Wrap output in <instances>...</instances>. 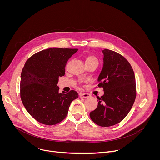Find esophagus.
<instances>
[{
	"label": "esophagus",
	"instance_id": "34e87169",
	"mask_svg": "<svg viewBox=\"0 0 160 160\" xmlns=\"http://www.w3.org/2000/svg\"><path fill=\"white\" fill-rule=\"evenodd\" d=\"M79 96L80 98H87L90 96V95L88 93H80Z\"/></svg>",
	"mask_w": 160,
	"mask_h": 160
}]
</instances>
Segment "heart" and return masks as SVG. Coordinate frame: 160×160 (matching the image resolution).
I'll return each instance as SVG.
<instances>
[{"instance_id":"1","label":"heart","mask_w":160,"mask_h":160,"mask_svg":"<svg viewBox=\"0 0 160 160\" xmlns=\"http://www.w3.org/2000/svg\"><path fill=\"white\" fill-rule=\"evenodd\" d=\"M98 58L93 55L88 56L85 58V63H94L98 65Z\"/></svg>"}]
</instances>
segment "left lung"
<instances>
[{"instance_id": "left-lung-1", "label": "left lung", "mask_w": 160, "mask_h": 160, "mask_svg": "<svg viewBox=\"0 0 160 160\" xmlns=\"http://www.w3.org/2000/svg\"><path fill=\"white\" fill-rule=\"evenodd\" d=\"M104 64L96 87H102L104 95L98 97L97 108L90 117L101 127H110L122 121L130 111L136 98V83L129 62L120 54L102 51Z\"/></svg>"}]
</instances>
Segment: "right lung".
<instances>
[{"instance_id": "right-lung-1", "label": "right lung", "mask_w": 160, "mask_h": 160, "mask_svg": "<svg viewBox=\"0 0 160 160\" xmlns=\"http://www.w3.org/2000/svg\"><path fill=\"white\" fill-rule=\"evenodd\" d=\"M78 49L50 48L32 55L21 74L20 97L27 111L37 122L54 125L62 121L76 91L59 93L58 78L65 74L66 64Z\"/></svg>"}]
</instances>
